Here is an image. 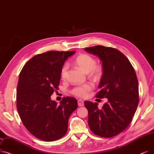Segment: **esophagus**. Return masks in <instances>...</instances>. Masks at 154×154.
<instances>
[{"instance_id": "esophagus-1", "label": "esophagus", "mask_w": 154, "mask_h": 154, "mask_svg": "<svg viewBox=\"0 0 154 154\" xmlns=\"http://www.w3.org/2000/svg\"><path fill=\"white\" fill-rule=\"evenodd\" d=\"M77 103H78V106H83L84 105V101H82V100H81V99L78 100Z\"/></svg>"}]
</instances>
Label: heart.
I'll return each mask as SVG.
<instances>
[{
	"label": "heart",
	"instance_id": "b5f03b06",
	"mask_svg": "<svg viewBox=\"0 0 154 154\" xmlns=\"http://www.w3.org/2000/svg\"><path fill=\"white\" fill-rule=\"evenodd\" d=\"M75 63L80 69L85 73H89L91 76L96 80L101 78L103 73V69L100 65H97L95 59L88 54L79 55L75 60ZM69 65L64 64L61 69L60 75L63 80H65L68 75ZM93 89V85L91 83H86L77 85L73 88L70 92L72 94L79 97L84 98L89 95Z\"/></svg>",
	"mask_w": 154,
	"mask_h": 154
}]
</instances>
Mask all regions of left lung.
Segmentation results:
<instances>
[{"label":"left lung","mask_w":154,"mask_h":154,"mask_svg":"<svg viewBox=\"0 0 154 154\" xmlns=\"http://www.w3.org/2000/svg\"><path fill=\"white\" fill-rule=\"evenodd\" d=\"M85 50L97 56L103 65V73L96 97L107 98L101 109L97 103L85 101L88 110V124L95 135L111 138L129 126L139 102L138 82L134 68L118 50L97 45Z\"/></svg>","instance_id":"1"}]
</instances>
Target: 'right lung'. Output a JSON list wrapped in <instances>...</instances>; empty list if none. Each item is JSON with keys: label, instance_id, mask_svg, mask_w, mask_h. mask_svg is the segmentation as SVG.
I'll use <instances>...</instances> for the list:
<instances>
[{"label": "right lung", "instance_id": "right-lung-1", "mask_svg": "<svg viewBox=\"0 0 154 154\" xmlns=\"http://www.w3.org/2000/svg\"><path fill=\"white\" fill-rule=\"evenodd\" d=\"M72 51H49L33 57L20 72L16 106L21 121L31 134L43 141L63 137L72 113L77 108L73 97H64L58 105L50 96L58 89L60 71Z\"/></svg>", "mask_w": 154, "mask_h": 154}]
</instances>
